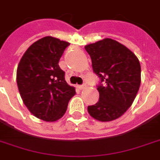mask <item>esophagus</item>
<instances>
[{"instance_id": "obj_1", "label": "esophagus", "mask_w": 160, "mask_h": 160, "mask_svg": "<svg viewBox=\"0 0 160 160\" xmlns=\"http://www.w3.org/2000/svg\"><path fill=\"white\" fill-rule=\"evenodd\" d=\"M78 87H79V89H80V90H83V89H85V88H86V86L85 85V84H84V85H80V86H79Z\"/></svg>"}]
</instances>
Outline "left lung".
Returning <instances> with one entry per match:
<instances>
[{"instance_id":"left-lung-1","label":"left lung","mask_w":160,"mask_h":160,"mask_svg":"<svg viewBox=\"0 0 160 160\" xmlns=\"http://www.w3.org/2000/svg\"><path fill=\"white\" fill-rule=\"evenodd\" d=\"M93 72L100 79L99 100L88 106L90 115L111 121L131 107L141 84V65L134 53L118 41L106 38L85 47Z\"/></svg>"}]
</instances>
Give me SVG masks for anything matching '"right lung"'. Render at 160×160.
Wrapping results in <instances>:
<instances>
[{"instance_id":"add662e5","label":"right lung","mask_w":160,"mask_h":160,"mask_svg":"<svg viewBox=\"0 0 160 160\" xmlns=\"http://www.w3.org/2000/svg\"><path fill=\"white\" fill-rule=\"evenodd\" d=\"M69 45L51 36L41 38L28 48L18 63V91L23 103L38 119L56 121L62 118L75 94L58 65Z\"/></svg>"}]
</instances>
